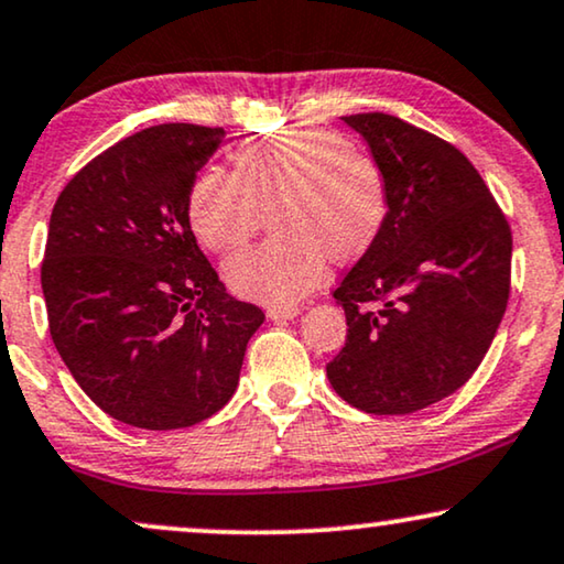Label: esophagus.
Here are the masks:
<instances>
[{
	"label": "esophagus",
	"mask_w": 564,
	"mask_h": 564,
	"mask_svg": "<svg viewBox=\"0 0 564 564\" xmlns=\"http://www.w3.org/2000/svg\"><path fill=\"white\" fill-rule=\"evenodd\" d=\"M268 319L273 322H286V319H294L299 314V306H268Z\"/></svg>",
	"instance_id": "1"
}]
</instances>
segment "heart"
Returning a JSON list of instances; mask_svg holds the SVG:
<instances>
[{"instance_id": "b5f03b06", "label": "heart", "mask_w": 564, "mask_h": 564, "mask_svg": "<svg viewBox=\"0 0 564 564\" xmlns=\"http://www.w3.org/2000/svg\"><path fill=\"white\" fill-rule=\"evenodd\" d=\"M265 212L278 239L231 258L224 278L237 296L286 306L317 286L327 258L345 265L371 250L389 216L387 177L335 131L299 129L247 139L235 175L208 167L187 195L193 235L216 254L237 252Z\"/></svg>"}]
</instances>
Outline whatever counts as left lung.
<instances>
[{
  "label": "left lung",
  "instance_id": "left-lung-1",
  "mask_svg": "<svg viewBox=\"0 0 564 564\" xmlns=\"http://www.w3.org/2000/svg\"><path fill=\"white\" fill-rule=\"evenodd\" d=\"M387 177L389 216L335 302L348 319L327 379L352 408L410 415L482 364L510 294L513 239L485 180L448 141L387 116H343Z\"/></svg>",
  "mask_w": 564,
  "mask_h": 564
}]
</instances>
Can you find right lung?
<instances>
[{
    "label": "right lung",
    "mask_w": 564,
    "mask_h": 564,
    "mask_svg": "<svg viewBox=\"0 0 564 564\" xmlns=\"http://www.w3.org/2000/svg\"><path fill=\"white\" fill-rule=\"evenodd\" d=\"M224 129L162 123L105 149L58 195L41 268L58 356L120 423L175 431L231 400L265 319L227 294L187 221Z\"/></svg>",
    "instance_id": "right-lung-1"
}]
</instances>
